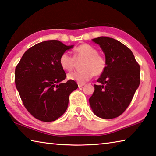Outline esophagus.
<instances>
[{
	"label": "esophagus",
	"mask_w": 156,
	"mask_h": 156,
	"mask_svg": "<svg viewBox=\"0 0 156 156\" xmlns=\"http://www.w3.org/2000/svg\"><path fill=\"white\" fill-rule=\"evenodd\" d=\"M78 87H81L84 85V83H78Z\"/></svg>",
	"instance_id": "1"
}]
</instances>
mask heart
<instances>
[{"label": "heart", "instance_id": "obj_1", "mask_svg": "<svg viewBox=\"0 0 156 156\" xmlns=\"http://www.w3.org/2000/svg\"><path fill=\"white\" fill-rule=\"evenodd\" d=\"M84 59L81 67L83 69L69 73L67 76L69 80L84 83L93 77L94 74L100 76L106 70L107 60L93 46L88 44H83L74 49V55L72 56L68 52H64L59 58L61 67L66 71H72L76 64V60Z\"/></svg>", "mask_w": 156, "mask_h": 156}]
</instances>
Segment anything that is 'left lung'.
<instances>
[{
    "label": "left lung",
    "instance_id": "obj_1",
    "mask_svg": "<svg viewBox=\"0 0 156 156\" xmlns=\"http://www.w3.org/2000/svg\"><path fill=\"white\" fill-rule=\"evenodd\" d=\"M103 51L107 68L89 98L94 113L103 119L117 118L131 103L140 83V67L133 53L120 41L101 36L92 39Z\"/></svg>",
    "mask_w": 156,
    "mask_h": 156
}]
</instances>
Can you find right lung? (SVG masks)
<instances>
[{
    "instance_id": "right-lung-1",
    "label": "right lung",
    "mask_w": 156,
    "mask_h": 156,
    "mask_svg": "<svg viewBox=\"0 0 156 156\" xmlns=\"http://www.w3.org/2000/svg\"><path fill=\"white\" fill-rule=\"evenodd\" d=\"M73 46L56 40L42 42L27 49L16 67V87L26 109L36 119L52 122L67 110L78 84L72 80L63 83L67 76L59 58Z\"/></svg>"
}]
</instances>
